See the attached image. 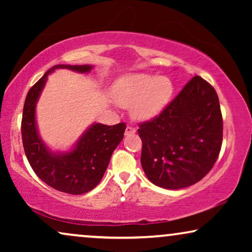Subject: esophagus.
I'll return each instance as SVG.
<instances>
[{"mask_svg":"<svg viewBox=\"0 0 252 252\" xmlns=\"http://www.w3.org/2000/svg\"><path fill=\"white\" fill-rule=\"evenodd\" d=\"M135 128H134V127H132V126H127L126 127V129H125V135H130V134H134L135 133Z\"/></svg>","mask_w":252,"mask_h":252,"instance_id":"34e87169","label":"esophagus"}]
</instances>
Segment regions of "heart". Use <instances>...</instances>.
Masks as SVG:
<instances>
[{
  "label": "heart",
  "mask_w": 252,
  "mask_h": 252,
  "mask_svg": "<svg viewBox=\"0 0 252 252\" xmlns=\"http://www.w3.org/2000/svg\"><path fill=\"white\" fill-rule=\"evenodd\" d=\"M173 85L166 77L135 73L117 82L115 99L123 108L132 106V116L137 120H151L159 116L170 103Z\"/></svg>",
  "instance_id": "obj_1"
}]
</instances>
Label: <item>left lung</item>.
<instances>
[{"instance_id":"left-lung-1","label":"left lung","mask_w":252,"mask_h":252,"mask_svg":"<svg viewBox=\"0 0 252 252\" xmlns=\"http://www.w3.org/2000/svg\"><path fill=\"white\" fill-rule=\"evenodd\" d=\"M141 165L158 187L181 189L209 173L222 143L217 92L195 75L156 118L140 124Z\"/></svg>"}]
</instances>
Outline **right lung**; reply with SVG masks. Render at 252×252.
<instances>
[{"instance_id":"add662e5","label":"right lung","mask_w":252,"mask_h":252,"mask_svg":"<svg viewBox=\"0 0 252 252\" xmlns=\"http://www.w3.org/2000/svg\"><path fill=\"white\" fill-rule=\"evenodd\" d=\"M56 68L87 73L92 65H55L27 93L22 119V137L25 155L35 174L56 190L72 195L91 191L102 180L110 158L122 142L125 123L108 126L93 124L80 136L73 149L67 153H53L37 132L35 108L48 75Z\"/></svg>"}]
</instances>
